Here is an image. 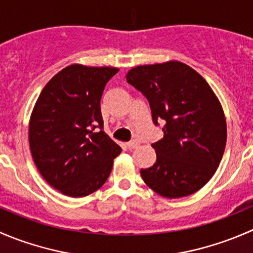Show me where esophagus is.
<instances>
[{"label": "esophagus", "mask_w": 253, "mask_h": 253, "mask_svg": "<svg viewBox=\"0 0 253 253\" xmlns=\"http://www.w3.org/2000/svg\"><path fill=\"white\" fill-rule=\"evenodd\" d=\"M127 148H128L129 150H132V149H134V148L137 147V145H138V143H137L136 141H131V142H128L127 143Z\"/></svg>", "instance_id": "34e87169"}]
</instances>
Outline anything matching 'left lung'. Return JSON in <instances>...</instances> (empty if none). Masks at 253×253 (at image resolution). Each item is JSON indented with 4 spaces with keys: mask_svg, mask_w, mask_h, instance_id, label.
<instances>
[{
    "mask_svg": "<svg viewBox=\"0 0 253 253\" xmlns=\"http://www.w3.org/2000/svg\"><path fill=\"white\" fill-rule=\"evenodd\" d=\"M127 82L147 98L164 137L153 143L157 162L142 169L143 181L160 196L197 192L218 169L226 143V121L214 91L190 66L178 61L134 67Z\"/></svg>",
    "mask_w": 253,
    "mask_h": 253,
    "instance_id": "8db88e82",
    "label": "left lung"
}]
</instances>
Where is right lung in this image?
Segmentation results:
<instances>
[{
	"mask_svg": "<svg viewBox=\"0 0 253 253\" xmlns=\"http://www.w3.org/2000/svg\"><path fill=\"white\" fill-rule=\"evenodd\" d=\"M114 67L71 65L53 76L29 122L35 165L53 188L84 197L105 183L121 148L105 132L100 99Z\"/></svg>",
	"mask_w": 253,
	"mask_h": 253,
	"instance_id": "obj_1",
	"label": "right lung"
}]
</instances>
